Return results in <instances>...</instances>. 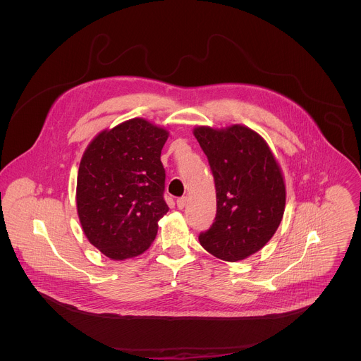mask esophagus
I'll use <instances>...</instances> for the list:
<instances>
[{
  "mask_svg": "<svg viewBox=\"0 0 361 361\" xmlns=\"http://www.w3.org/2000/svg\"><path fill=\"white\" fill-rule=\"evenodd\" d=\"M188 202H189V199L186 197V196H183V197H179L178 200H176V206H178V208H185L186 207V204H188Z\"/></svg>",
  "mask_w": 361,
  "mask_h": 361,
  "instance_id": "34e87169",
  "label": "esophagus"
}]
</instances>
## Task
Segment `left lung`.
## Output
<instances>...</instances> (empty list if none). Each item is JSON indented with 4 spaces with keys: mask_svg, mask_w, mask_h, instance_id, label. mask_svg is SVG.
Masks as SVG:
<instances>
[{
    "mask_svg": "<svg viewBox=\"0 0 361 361\" xmlns=\"http://www.w3.org/2000/svg\"><path fill=\"white\" fill-rule=\"evenodd\" d=\"M193 135L208 158L216 190L215 221L200 233V245L224 261L250 257L282 221L286 189L281 166L267 142L247 126H197Z\"/></svg>",
    "mask_w": 361,
    "mask_h": 361,
    "instance_id": "1",
    "label": "left lung"
}]
</instances>
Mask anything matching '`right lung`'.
Listing matches in <instances>:
<instances>
[{
  "instance_id": "obj_1",
  "label": "right lung",
  "mask_w": 361,
  "mask_h": 361,
  "mask_svg": "<svg viewBox=\"0 0 361 361\" xmlns=\"http://www.w3.org/2000/svg\"><path fill=\"white\" fill-rule=\"evenodd\" d=\"M168 130L133 118L100 132L83 153L76 206L89 242L111 259L145 253L168 212L159 159Z\"/></svg>"
}]
</instances>
